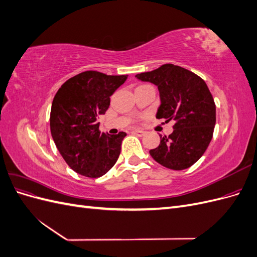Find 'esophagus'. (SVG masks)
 <instances>
[{
    "instance_id": "obj_1",
    "label": "esophagus",
    "mask_w": 257,
    "mask_h": 257,
    "mask_svg": "<svg viewBox=\"0 0 257 257\" xmlns=\"http://www.w3.org/2000/svg\"><path fill=\"white\" fill-rule=\"evenodd\" d=\"M132 133H133L134 135H137L139 137H142V136H144L146 134V132L141 131V130H133V131H132Z\"/></svg>"
}]
</instances>
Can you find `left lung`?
Here are the masks:
<instances>
[{
  "instance_id": "obj_1",
  "label": "left lung",
  "mask_w": 257,
  "mask_h": 257,
  "mask_svg": "<svg viewBox=\"0 0 257 257\" xmlns=\"http://www.w3.org/2000/svg\"><path fill=\"white\" fill-rule=\"evenodd\" d=\"M136 77L158 85L161 106L157 118L175 121L173 133L161 136V144L150 150V155L169 169L191 167L207 150L215 125V104L206 82L174 64H164Z\"/></svg>"
}]
</instances>
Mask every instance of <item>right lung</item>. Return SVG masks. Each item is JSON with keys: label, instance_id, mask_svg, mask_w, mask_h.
<instances>
[{"label": "right lung", "instance_id": "right-lung-1", "mask_svg": "<svg viewBox=\"0 0 257 257\" xmlns=\"http://www.w3.org/2000/svg\"><path fill=\"white\" fill-rule=\"evenodd\" d=\"M126 78L127 75L85 71L66 80L54 95L51 135L62 158L77 174L102 177L118 160L126 134L103 133L96 116L106 112L110 96Z\"/></svg>", "mask_w": 257, "mask_h": 257}]
</instances>
